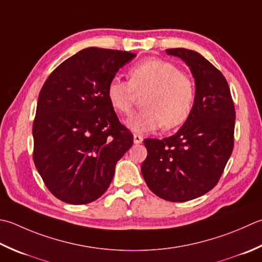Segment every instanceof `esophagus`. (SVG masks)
Returning a JSON list of instances; mask_svg holds the SVG:
<instances>
[{
	"label": "esophagus",
	"mask_w": 262,
	"mask_h": 262,
	"mask_svg": "<svg viewBox=\"0 0 262 262\" xmlns=\"http://www.w3.org/2000/svg\"><path fill=\"white\" fill-rule=\"evenodd\" d=\"M143 142V136L138 135V134H134V143L135 144H140V143Z\"/></svg>",
	"instance_id": "obj_1"
}]
</instances>
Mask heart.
<instances>
[{
  "label": "heart",
  "mask_w": 262,
  "mask_h": 262,
  "mask_svg": "<svg viewBox=\"0 0 262 262\" xmlns=\"http://www.w3.org/2000/svg\"><path fill=\"white\" fill-rule=\"evenodd\" d=\"M129 81L114 77L106 95L111 106L121 115H129L137 95H143L144 109L132 116L127 126L136 133H150L162 126L171 129L183 125L191 115L195 90L192 80L169 61L150 58L128 70Z\"/></svg>",
  "instance_id": "1"
}]
</instances>
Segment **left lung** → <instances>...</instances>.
Here are the masks:
<instances>
[{"label":"left lung","instance_id":"obj_1","mask_svg":"<svg viewBox=\"0 0 262 262\" xmlns=\"http://www.w3.org/2000/svg\"><path fill=\"white\" fill-rule=\"evenodd\" d=\"M167 54L185 61L195 79L191 115L175 135L146 138L141 170L146 185L163 200L185 202L217 185L234 147L235 106L226 78L212 63L187 49Z\"/></svg>","mask_w":262,"mask_h":262}]
</instances>
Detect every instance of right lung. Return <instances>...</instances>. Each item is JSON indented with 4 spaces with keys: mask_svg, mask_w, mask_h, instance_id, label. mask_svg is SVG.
<instances>
[{
    "mask_svg": "<svg viewBox=\"0 0 262 262\" xmlns=\"http://www.w3.org/2000/svg\"><path fill=\"white\" fill-rule=\"evenodd\" d=\"M126 51L87 48L51 73L39 92L33 159L46 187L69 204H86L109 187L134 137L106 95L109 81L135 58Z\"/></svg>",
    "mask_w": 262,
    "mask_h": 262,
    "instance_id": "1",
    "label": "right lung"
}]
</instances>
